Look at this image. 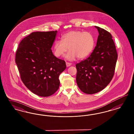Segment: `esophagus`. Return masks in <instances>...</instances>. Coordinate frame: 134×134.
Returning <instances> with one entry per match:
<instances>
[{
    "mask_svg": "<svg viewBox=\"0 0 134 134\" xmlns=\"http://www.w3.org/2000/svg\"><path fill=\"white\" fill-rule=\"evenodd\" d=\"M66 66L67 67H69L71 65H72L71 63H69V62H66Z\"/></svg>",
    "mask_w": 134,
    "mask_h": 134,
    "instance_id": "1",
    "label": "esophagus"
}]
</instances>
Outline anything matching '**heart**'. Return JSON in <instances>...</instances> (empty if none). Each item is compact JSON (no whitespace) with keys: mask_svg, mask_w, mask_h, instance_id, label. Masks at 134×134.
Masks as SVG:
<instances>
[{"mask_svg":"<svg viewBox=\"0 0 134 134\" xmlns=\"http://www.w3.org/2000/svg\"><path fill=\"white\" fill-rule=\"evenodd\" d=\"M95 38L89 32L81 30H73L64 34L61 40L55 41L53 45L54 55L57 57H63L69 49V53L66 58L73 60L77 57L82 59L88 57L93 50Z\"/></svg>","mask_w":134,"mask_h":134,"instance_id":"b5f03b06","label":"heart"}]
</instances>
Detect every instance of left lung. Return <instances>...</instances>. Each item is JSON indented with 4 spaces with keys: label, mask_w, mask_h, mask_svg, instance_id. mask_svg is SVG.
Returning <instances> with one entry per match:
<instances>
[{
    "label": "left lung",
    "mask_w": 134,
    "mask_h": 134,
    "mask_svg": "<svg viewBox=\"0 0 134 134\" xmlns=\"http://www.w3.org/2000/svg\"><path fill=\"white\" fill-rule=\"evenodd\" d=\"M99 35L96 46L87 58L76 64L77 86L85 93L92 94L104 89L114 77L118 53L111 34L95 26Z\"/></svg>",
    "instance_id": "obj_1"
}]
</instances>
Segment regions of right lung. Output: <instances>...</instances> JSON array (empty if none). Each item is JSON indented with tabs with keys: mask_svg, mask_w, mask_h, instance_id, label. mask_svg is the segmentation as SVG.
I'll return each mask as SVG.
<instances>
[{
	"mask_svg": "<svg viewBox=\"0 0 134 134\" xmlns=\"http://www.w3.org/2000/svg\"><path fill=\"white\" fill-rule=\"evenodd\" d=\"M57 32L31 33L21 41L16 50L15 60L21 81L42 97L57 91L59 75L66 68L65 61L55 57L51 49Z\"/></svg>",
	"mask_w": 134,
	"mask_h": 134,
	"instance_id": "obj_1",
	"label": "right lung"
}]
</instances>
